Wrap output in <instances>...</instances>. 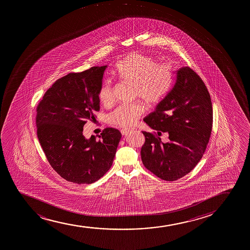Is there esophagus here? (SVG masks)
<instances>
[{"label": "esophagus", "instance_id": "esophagus-1", "mask_svg": "<svg viewBox=\"0 0 250 250\" xmlns=\"http://www.w3.org/2000/svg\"><path fill=\"white\" fill-rule=\"evenodd\" d=\"M131 129H128V128H125V129H122L121 130V134L123 135H126L129 131H130Z\"/></svg>", "mask_w": 250, "mask_h": 250}]
</instances>
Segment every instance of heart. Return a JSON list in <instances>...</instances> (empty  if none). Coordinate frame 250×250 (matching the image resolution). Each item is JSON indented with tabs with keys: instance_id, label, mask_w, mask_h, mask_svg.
Here are the masks:
<instances>
[{
	"instance_id": "obj_1",
	"label": "heart",
	"mask_w": 250,
	"mask_h": 250,
	"mask_svg": "<svg viewBox=\"0 0 250 250\" xmlns=\"http://www.w3.org/2000/svg\"><path fill=\"white\" fill-rule=\"evenodd\" d=\"M113 76L119 81L133 85V96L141 98L149 105L160 103L171 89L174 74L166 64H158L154 57L141 53H132L124 58L113 70ZM99 100L104 105L114 101L113 84L106 80L98 90ZM146 111L141 102L122 104L109 113L107 121L120 127H129Z\"/></svg>"
}]
</instances>
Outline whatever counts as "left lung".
Here are the masks:
<instances>
[{"mask_svg":"<svg viewBox=\"0 0 250 250\" xmlns=\"http://www.w3.org/2000/svg\"><path fill=\"white\" fill-rule=\"evenodd\" d=\"M172 88L144 121L154 131H142L141 160L148 170L166 181L188 174L205 154L213 125L210 95L199 75L188 66L174 72ZM168 132L169 141L160 139Z\"/></svg>","mask_w":250,"mask_h":250,"instance_id":"obj_1","label":"left lung"}]
</instances>
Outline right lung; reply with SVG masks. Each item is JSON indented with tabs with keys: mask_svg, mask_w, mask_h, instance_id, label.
I'll list each match as a JSON object with an SVG mask.
<instances>
[{
	"mask_svg": "<svg viewBox=\"0 0 250 250\" xmlns=\"http://www.w3.org/2000/svg\"><path fill=\"white\" fill-rule=\"evenodd\" d=\"M104 66L69 73L49 88L37 108V137L54 170L69 182L92 184L111 166L121 134L105 128L87 140L83 127L100 110Z\"/></svg>",
	"mask_w": 250,
	"mask_h": 250,
	"instance_id": "add662e5",
	"label": "right lung"
}]
</instances>
